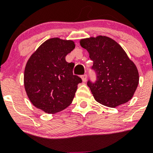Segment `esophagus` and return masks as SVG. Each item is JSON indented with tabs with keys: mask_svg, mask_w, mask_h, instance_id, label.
Here are the masks:
<instances>
[{
	"mask_svg": "<svg viewBox=\"0 0 153 153\" xmlns=\"http://www.w3.org/2000/svg\"><path fill=\"white\" fill-rule=\"evenodd\" d=\"M86 78H87V75H86V74H84V75L81 76V79H82L83 82H84V83L86 81Z\"/></svg>",
	"mask_w": 153,
	"mask_h": 153,
	"instance_id": "esophagus-1",
	"label": "esophagus"
}]
</instances>
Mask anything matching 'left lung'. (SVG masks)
I'll return each mask as SVG.
<instances>
[{
	"label": "left lung",
	"mask_w": 153,
	"mask_h": 153,
	"mask_svg": "<svg viewBox=\"0 0 153 153\" xmlns=\"http://www.w3.org/2000/svg\"><path fill=\"white\" fill-rule=\"evenodd\" d=\"M79 44L88 51L97 73L96 83H87L96 101L115 108L130 100L140 76L123 47L112 38L101 35L81 39Z\"/></svg>",
	"instance_id": "8db88e82"
}]
</instances>
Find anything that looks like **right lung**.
I'll return each mask as SVG.
<instances>
[{"mask_svg":"<svg viewBox=\"0 0 153 153\" xmlns=\"http://www.w3.org/2000/svg\"><path fill=\"white\" fill-rule=\"evenodd\" d=\"M75 47L73 40L54 37L32 53L24 70L27 95L35 107L53 114L72 102L81 78L73 74L74 64L65 57Z\"/></svg>","mask_w":153,"mask_h":153,"instance_id":"right-lung-1","label":"right lung"}]
</instances>
